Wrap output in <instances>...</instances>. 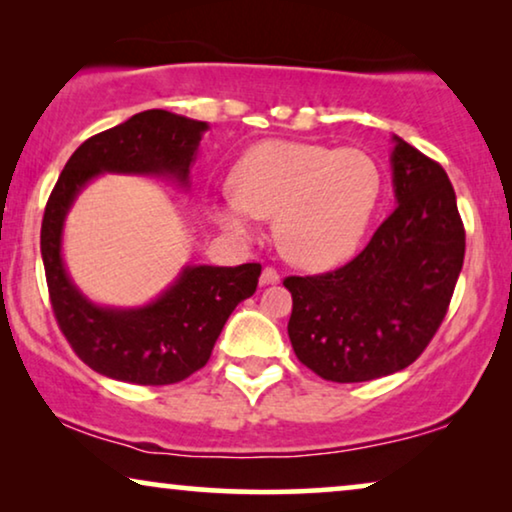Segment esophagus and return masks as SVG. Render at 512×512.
Returning a JSON list of instances; mask_svg holds the SVG:
<instances>
[{
  "label": "esophagus",
  "mask_w": 512,
  "mask_h": 512,
  "mask_svg": "<svg viewBox=\"0 0 512 512\" xmlns=\"http://www.w3.org/2000/svg\"><path fill=\"white\" fill-rule=\"evenodd\" d=\"M277 282H279V272L275 268H265L263 275H261V284L270 286V284H277Z\"/></svg>",
  "instance_id": "1"
}]
</instances>
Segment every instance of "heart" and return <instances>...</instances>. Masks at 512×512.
I'll use <instances>...</instances> for the list:
<instances>
[{"mask_svg": "<svg viewBox=\"0 0 512 512\" xmlns=\"http://www.w3.org/2000/svg\"><path fill=\"white\" fill-rule=\"evenodd\" d=\"M233 193L209 205L223 233L249 237L275 216V240L300 268L321 270L359 247L380 200V172L359 149L270 139L244 153L230 174Z\"/></svg>", "mask_w": 512, "mask_h": 512, "instance_id": "1", "label": "heart"}]
</instances>
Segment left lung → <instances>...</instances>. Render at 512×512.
I'll return each mask as SVG.
<instances>
[{"mask_svg":"<svg viewBox=\"0 0 512 512\" xmlns=\"http://www.w3.org/2000/svg\"><path fill=\"white\" fill-rule=\"evenodd\" d=\"M396 209L354 261L286 277L298 361L331 382L408 368L443 324L464 265L466 233L443 167L394 135Z\"/></svg>","mask_w":512,"mask_h":512,"instance_id":"obj_1","label":"left lung"}]
</instances>
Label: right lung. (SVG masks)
<instances>
[{"label": "right lung", "mask_w": 512, "mask_h": 512, "mask_svg": "<svg viewBox=\"0 0 512 512\" xmlns=\"http://www.w3.org/2000/svg\"><path fill=\"white\" fill-rule=\"evenodd\" d=\"M205 121L149 109L90 137L67 160L41 221V258L60 331L76 356L111 380L174 384L200 370L237 305L254 296L261 263L186 265L156 300L107 307L88 300L62 261V230L76 195L104 172L167 177L188 188Z\"/></svg>", "instance_id": "right-lung-1"}]
</instances>
